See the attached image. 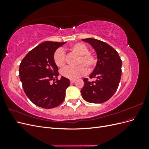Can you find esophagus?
Listing matches in <instances>:
<instances>
[{"label":"esophagus","mask_w":149,"mask_h":149,"mask_svg":"<svg viewBox=\"0 0 149 149\" xmlns=\"http://www.w3.org/2000/svg\"><path fill=\"white\" fill-rule=\"evenodd\" d=\"M75 82V79H70V83H74Z\"/></svg>","instance_id":"1"}]
</instances>
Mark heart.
Returning a JSON list of instances; mask_svg holds the SVG:
<instances>
[{
    "mask_svg": "<svg viewBox=\"0 0 149 149\" xmlns=\"http://www.w3.org/2000/svg\"><path fill=\"white\" fill-rule=\"evenodd\" d=\"M69 50L79 55L77 60L78 66L76 67H66L61 71V73L64 77L76 79L80 76L84 75L88 71L92 70L96 66L97 58L96 55L91 52H89V48L85 44L78 42L71 45ZM53 60L58 67H63L66 64V54L61 48H58L54 53Z\"/></svg>",
    "mask_w": 149,
    "mask_h": 149,
    "instance_id": "1",
    "label": "heart"
}]
</instances>
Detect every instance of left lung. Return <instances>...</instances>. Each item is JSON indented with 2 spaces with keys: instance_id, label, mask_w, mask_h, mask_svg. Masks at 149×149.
I'll use <instances>...</instances> for the list:
<instances>
[{
  "instance_id": "8db88e82",
  "label": "left lung",
  "mask_w": 149,
  "mask_h": 149,
  "mask_svg": "<svg viewBox=\"0 0 149 149\" xmlns=\"http://www.w3.org/2000/svg\"><path fill=\"white\" fill-rule=\"evenodd\" d=\"M89 43L97 53V62L89 81L84 78V85L81 90L85 101L91 103H103L114 95L118 88L121 78L122 60L114 48L104 42L94 38L83 39Z\"/></svg>"
}]
</instances>
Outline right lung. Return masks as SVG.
<instances>
[{
  "mask_svg": "<svg viewBox=\"0 0 149 149\" xmlns=\"http://www.w3.org/2000/svg\"><path fill=\"white\" fill-rule=\"evenodd\" d=\"M66 42H45L31 49L21 61L19 76L24 92L36 106L45 109L57 107L63 102L69 79L59 75L53 60L56 49ZM55 82L53 84L51 81Z\"/></svg>",
  "mask_w": 149,
  "mask_h": 149,
  "instance_id": "add662e5",
  "label": "right lung"
}]
</instances>
